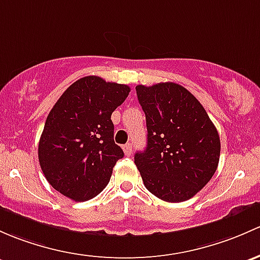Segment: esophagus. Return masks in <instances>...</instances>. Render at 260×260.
I'll use <instances>...</instances> for the list:
<instances>
[{"label":"esophagus","instance_id":"obj_1","mask_svg":"<svg viewBox=\"0 0 260 260\" xmlns=\"http://www.w3.org/2000/svg\"><path fill=\"white\" fill-rule=\"evenodd\" d=\"M123 151L127 155H131V153H132V143H127L123 146Z\"/></svg>","mask_w":260,"mask_h":260}]
</instances>
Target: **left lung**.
<instances>
[{
  "instance_id": "left-lung-1",
  "label": "left lung",
  "mask_w": 260,
  "mask_h": 260,
  "mask_svg": "<svg viewBox=\"0 0 260 260\" xmlns=\"http://www.w3.org/2000/svg\"><path fill=\"white\" fill-rule=\"evenodd\" d=\"M136 91L148 131L146 149L135 154L144 185L169 203L190 199L217 171V128L201 102L179 84H138Z\"/></svg>"
}]
</instances>
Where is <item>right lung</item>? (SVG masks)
Here are the masks:
<instances>
[{"mask_svg":"<svg viewBox=\"0 0 260 260\" xmlns=\"http://www.w3.org/2000/svg\"><path fill=\"white\" fill-rule=\"evenodd\" d=\"M127 84L87 76L71 84L51 109L38 143V160L61 194L84 202L100 194L124 155L114 143L111 116L124 102Z\"/></svg>","mask_w":260,"mask_h":260,"instance_id":"add662e5","label":"right lung"}]
</instances>
